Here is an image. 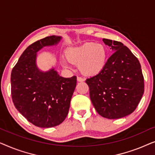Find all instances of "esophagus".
Instances as JSON below:
<instances>
[{
  "label": "esophagus",
  "instance_id": "1",
  "mask_svg": "<svg viewBox=\"0 0 155 155\" xmlns=\"http://www.w3.org/2000/svg\"><path fill=\"white\" fill-rule=\"evenodd\" d=\"M77 80L78 82H83L84 81V79L83 78H81V77H78L77 78Z\"/></svg>",
  "mask_w": 155,
  "mask_h": 155
}]
</instances>
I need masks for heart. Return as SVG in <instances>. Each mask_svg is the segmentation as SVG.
I'll return each instance as SVG.
<instances>
[{
  "mask_svg": "<svg viewBox=\"0 0 155 155\" xmlns=\"http://www.w3.org/2000/svg\"><path fill=\"white\" fill-rule=\"evenodd\" d=\"M65 57L71 63L78 64V68L85 75H95L105 67L107 50L102 44L86 42L82 45L68 48Z\"/></svg>",
  "mask_w": 155,
  "mask_h": 155,
  "instance_id": "1",
  "label": "heart"
}]
</instances>
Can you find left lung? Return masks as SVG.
<instances>
[{
    "mask_svg": "<svg viewBox=\"0 0 155 155\" xmlns=\"http://www.w3.org/2000/svg\"><path fill=\"white\" fill-rule=\"evenodd\" d=\"M114 54L100 73L86 80L92 103L109 119L132 114L144 93V78L138 59L121 42L103 39Z\"/></svg>",
    "mask_w": 155,
    "mask_h": 155,
    "instance_id": "8db88e82",
    "label": "left lung"
}]
</instances>
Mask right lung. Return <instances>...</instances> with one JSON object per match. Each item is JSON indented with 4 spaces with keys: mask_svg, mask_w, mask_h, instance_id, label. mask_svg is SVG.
<instances>
[{
    "mask_svg": "<svg viewBox=\"0 0 155 155\" xmlns=\"http://www.w3.org/2000/svg\"><path fill=\"white\" fill-rule=\"evenodd\" d=\"M62 37L50 36L24 51L11 73V94L18 111L36 126L51 128L61 124L68 114L77 78L60 76L55 68L41 71L37 65V52L54 46Z\"/></svg>",
    "mask_w": 155,
    "mask_h": 155,
    "instance_id": "obj_1",
    "label": "right lung"
}]
</instances>
